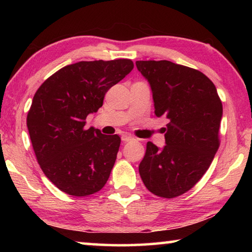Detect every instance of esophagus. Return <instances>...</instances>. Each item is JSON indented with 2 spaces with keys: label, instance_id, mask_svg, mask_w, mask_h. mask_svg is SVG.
<instances>
[{
  "label": "esophagus",
  "instance_id": "esophagus-1",
  "mask_svg": "<svg viewBox=\"0 0 252 252\" xmlns=\"http://www.w3.org/2000/svg\"><path fill=\"white\" fill-rule=\"evenodd\" d=\"M121 139H122L123 142H129V141H132V140H133V138H132V136L129 135V134H123L121 136Z\"/></svg>",
  "mask_w": 252,
  "mask_h": 252
}]
</instances>
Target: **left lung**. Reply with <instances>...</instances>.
Listing matches in <instances>:
<instances>
[{"instance_id": "8db88e82", "label": "left lung", "mask_w": 252, "mask_h": 252, "mask_svg": "<svg viewBox=\"0 0 252 252\" xmlns=\"http://www.w3.org/2000/svg\"><path fill=\"white\" fill-rule=\"evenodd\" d=\"M151 87L155 113L168 120L165 146L147 143L139 173L147 189L171 199L189 191L210 167L219 148L222 103L202 72L171 61H136Z\"/></svg>"}]
</instances>
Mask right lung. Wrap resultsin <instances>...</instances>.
Returning <instances> with one entry per match:
<instances>
[{
	"instance_id": "obj_1",
	"label": "right lung",
	"mask_w": 252,
	"mask_h": 252,
	"mask_svg": "<svg viewBox=\"0 0 252 252\" xmlns=\"http://www.w3.org/2000/svg\"><path fill=\"white\" fill-rule=\"evenodd\" d=\"M132 69L129 59L81 61L55 72L34 94L27 118L30 139L42 171L63 192L85 197L108 181L121 139L87 129L85 119Z\"/></svg>"
}]
</instances>
